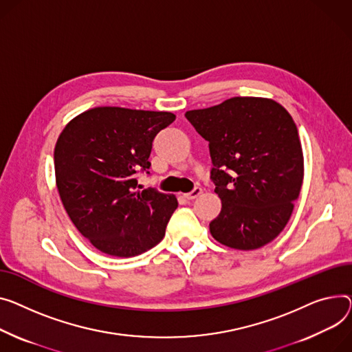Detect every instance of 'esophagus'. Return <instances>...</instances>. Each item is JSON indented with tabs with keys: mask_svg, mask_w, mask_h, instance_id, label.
Here are the masks:
<instances>
[{
	"mask_svg": "<svg viewBox=\"0 0 352 352\" xmlns=\"http://www.w3.org/2000/svg\"><path fill=\"white\" fill-rule=\"evenodd\" d=\"M201 192H202V188H199V186H195V188H194L191 192L184 194V197H185L186 199H195V198H198V197L201 195Z\"/></svg>",
	"mask_w": 352,
	"mask_h": 352,
	"instance_id": "esophagus-1",
	"label": "esophagus"
}]
</instances>
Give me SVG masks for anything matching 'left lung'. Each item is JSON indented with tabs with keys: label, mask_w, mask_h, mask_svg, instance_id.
I'll use <instances>...</instances> for the list:
<instances>
[{
	"label": "left lung",
	"mask_w": 352,
	"mask_h": 352,
	"mask_svg": "<svg viewBox=\"0 0 352 352\" xmlns=\"http://www.w3.org/2000/svg\"><path fill=\"white\" fill-rule=\"evenodd\" d=\"M185 117L209 142L210 178L222 201L210 235L238 250L272 242L287 225L304 178L290 113L272 99L232 98Z\"/></svg>",
	"instance_id": "1"
}]
</instances>
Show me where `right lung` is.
Instances as JSON below:
<instances>
[{"instance_id":"obj_1","label":"right lung","mask_w":352,"mask_h":352,"mask_svg":"<svg viewBox=\"0 0 352 352\" xmlns=\"http://www.w3.org/2000/svg\"><path fill=\"white\" fill-rule=\"evenodd\" d=\"M174 120L170 111L104 106L80 113L59 134L54 151L59 197L98 250L131 257L166 235L175 195L140 191L134 174L150 168L153 140Z\"/></svg>"}]
</instances>
